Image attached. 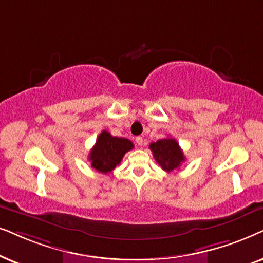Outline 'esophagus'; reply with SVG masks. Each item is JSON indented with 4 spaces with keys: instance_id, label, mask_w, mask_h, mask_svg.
I'll return each mask as SVG.
<instances>
[{
    "instance_id": "esophagus-1",
    "label": "esophagus",
    "mask_w": 263,
    "mask_h": 263,
    "mask_svg": "<svg viewBox=\"0 0 263 263\" xmlns=\"http://www.w3.org/2000/svg\"><path fill=\"white\" fill-rule=\"evenodd\" d=\"M136 143H137L138 145H142L143 144V138L142 137H136Z\"/></svg>"
}]
</instances>
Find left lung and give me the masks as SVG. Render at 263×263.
I'll return each mask as SVG.
<instances>
[{
  "label": "left lung",
  "mask_w": 263,
  "mask_h": 263,
  "mask_svg": "<svg viewBox=\"0 0 263 263\" xmlns=\"http://www.w3.org/2000/svg\"><path fill=\"white\" fill-rule=\"evenodd\" d=\"M149 148L153 152L156 162L166 172L178 170L185 161L183 150L180 149L179 144L174 138L168 137L159 139L157 142L150 143Z\"/></svg>",
  "instance_id": "left-lung-1"
}]
</instances>
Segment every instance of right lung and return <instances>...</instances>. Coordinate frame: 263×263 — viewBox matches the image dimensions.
Wrapping results in <instances>:
<instances>
[{"instance_id":"right-lung-1","label":"right lung","mask_w":263,"mask_h":263,"mask_svg":"<svg viewBox=\"0 0 263 263\" xmlns=\"http://www.w3.org/2000/svg\"><path fill=\"white\" fill-rule=\"evenodd\" d=\"M134 149V143L126 138L113 137L108 131H102L91 149L89 161L97 172L109 173L121 162L128 150Z\"/></svg>"}]
</instances>
